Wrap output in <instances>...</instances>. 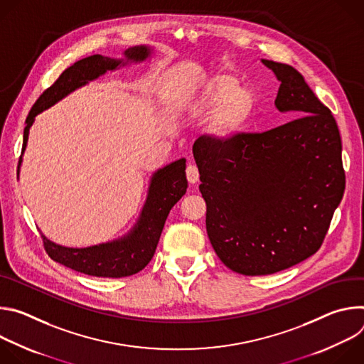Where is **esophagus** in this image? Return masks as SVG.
<instances>
[{
	"mask_svg": "<svg viewBox=\"0 0 364 364\" xmlns=\"http://www.w3.org/2000/svg\"><path fill=\"white\" fill-rule=\"evenodd\" d=\"M186 174H187V180L190 184H196L198 181V170L194 164H188L186 168Z\"/></svg>",
	"mask_w": 364,
	"mask_h": 364,
	"instance_id": "obj_1",
	"label": "esophagus"
}]
</instances>
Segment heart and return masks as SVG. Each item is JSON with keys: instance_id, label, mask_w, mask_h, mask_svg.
Returning a JSON list of instances; mask_svg holds the SVG:
<instances>
[{"instance_id": "heart-1", "label": "heart", "mask_w": 364, "mask_h": 364, "mask_svg": "<svg viewBox=\"0 0 364 364\" xmlns=\"http://www.w3.org/2000/svg\"><path fill=\"white\" fill-rule=\"evenodd\" d=\"M256 105L255 92L239 85L232 75L218 73L210 76L197 90L193 99V111L209 112L205 131L219 142L235 138L249 122Z\"/></svg>"}]
</instances>
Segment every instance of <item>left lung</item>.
<instances>
[{
  "label": "left lung",
  "instance_id": "obj_1",
  "mask_svg": "<svg viewBox=\"0 0 364 364\" xmlns=\"http://www.w3.org/2000/svg\"><path fill=\"white\" fill-rule=\"evenodd\" d=\"M281 82L275 107L289 122L193 145L205 229L220 261L242 275L291 268L323 245L346 187L331 111L289 65L262 59Z\"/></svg>",
  "mask_w": 364,
  "mask_h": 364
}]
</instances>
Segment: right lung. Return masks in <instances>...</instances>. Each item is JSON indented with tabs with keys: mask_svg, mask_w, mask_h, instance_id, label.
Returning <instances> with one entry per match:
<instances>
[{
	"mask_svg": "<svg viewBox=\"0 0 364 364\" xmlns=\"http://www.w3.org/2000/svg\"><path fill=\"white\" fill-rule=\"evenodd\" d=\"M124 55L127 62L136 63L144 62L151 55V50L146 46H135L125 50ZM119 65L124 66L127 63H124V60L93 55L68 68L53 85L40 95L28 112L21 152L26 149L28 131L37 114L55 105L56 102L87 82L105 75L108 70H115ZM20 166L21 157L18 161V167ZM186 160L181 159L154 173L138 223L127 236L114 242L77 249L56 245L41 235L43 246L53 261L85 275L97 278L134 275L149 264L171 207L186 194Z\"/></svg>",
	"mask_w": 364,
	"mask_h": 364,
	"instance_id": "right-lung-1",
	"label": "right lung"
}]
</instances>
